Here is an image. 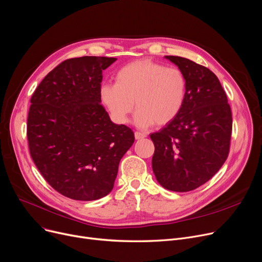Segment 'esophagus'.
<instances>
[{
	"instance_id": "obj_1",
	"label": "esophagus",
	"mask_w": 262,
	"mask_h": 262,
	"mask_svg": "<svg viewBox=\"0 0 262 262\" xmlns=\"http://www.w3.org/2000/svg\"><path fill=\"white\" fill-rule=\"evenodd\" d=\"M146 137V135L143 134V133H140V132H136L135 133V139L136 140H140V139H143Z\"/></svg>"
}]
</instances>
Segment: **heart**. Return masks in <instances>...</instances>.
Returning a JSON list of instances; mask_svg holds the SVG:
<instances>
[{
  "label": "heart",
  "instance_id": "heart-1",
  "mask_svg": "<svg viewBox=\"0 0 262 262\" xmlns=\"http://www.w3.org/2000/svg\"><path fill=\"white\" fill-rule=\"evenodd\" d=\"M186 93L187 80L180 68L146 59L121 67L116 83H106L99 91L113 120L126 124L135 105V122L143 128L153 124L163 126L174 120L184 106Z\"/></svg>",
  "mask_w": 262,
  "mask_h": 262
}]
</instances>
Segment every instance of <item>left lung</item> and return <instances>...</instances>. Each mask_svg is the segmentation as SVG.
<instances>
[{"label":"left lung","instance_id":"8db88e82","mask_svg":"<svg viewBox=\"0 0 262 262\" xmlns=\"http://www.w3.org/2000/svg\"><path fill=\"white\" fill-rule=\"evenodd\" d=\"M184 73L187 93L178 117L150 137L157 182L172 191H189L208 182L228 157L231 109L213 72L181 56L166 55Z\"/></svg>","mask_w":262,"mask_h":262}]
</instances>
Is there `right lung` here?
<instances>
[{
    "label": "right lung",
    "mask_w": 262,
    "mask_h": 262,
    "mask_svg": "<svg viewBox=\"0 0 262 262\" xmlns=\"http://www.w3.org/2000/svg\"><path fill=\"white\" fill-rule=\"evenodd\" d=\"M116 58L81 56L56 66L31 98L28 140L32 159L65 197L91 201L112 190L133 130L113 123L100 105L103 71Z\"/></svg>",
    "instance_id": "right-lung-1"
}]
</instances>
